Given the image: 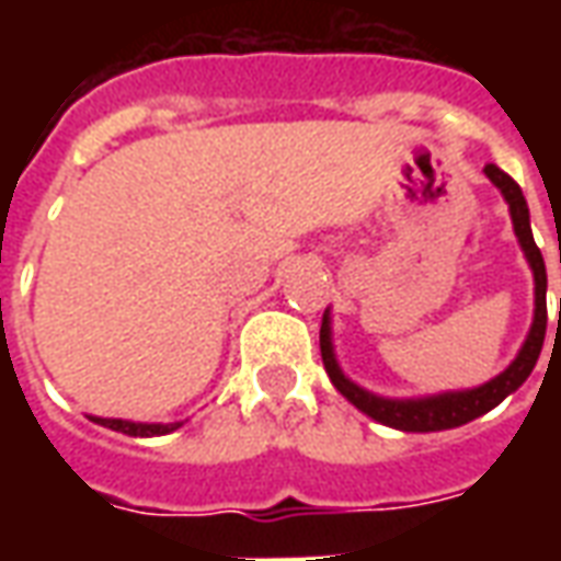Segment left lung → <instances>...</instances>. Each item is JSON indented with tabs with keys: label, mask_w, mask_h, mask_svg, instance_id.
I'll list each match as a JSON object with an SVG mask.
<instances>
[{
	"label": "left lung",
	"mask_w": 561,
	"mask_h": 561,
	"mask_svg": "<svg viewBox=\"0 0 561 561\" xmlns=\"http://www.w3.org/2000/svg\"><path fill=\"white\" fill-rule=\"evenodd\" d=\"M483 173L505 195L507 207H511V221H514V233H517L519 245L526 252V261H529L531 276H535V321H531L529 336H526L523 348L514 357V364L507 366L505 373L490 378L481 388L450 390V393L421 397V400H385V397H376L369 390L357 388L352 378H345V373L336 364L333 342H330V318L324 316V324H321V360H324V369H328L333 388L340 390L352 405H357L360 412L369 414L373 421L402 430V433H438V430H454V426H462V423L481 417L531 376V369L538 364V354H541L543 333H547V270H543L541 249L535 245V237H531L529 207H526V197L519 192V185L505 171H499L495 164H486Z\"/></svg>",
	"instance_id": "obj_1"
}]
</instances>
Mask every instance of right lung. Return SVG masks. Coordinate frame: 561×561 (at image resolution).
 Listing matches in <instances>:
<instances>
[{
    "label": "right lung",
    "mask_w": 561,
    "mask_h": 561,
    "mask_svg": "<svg viewBox=\"0 0 561 561\" xmlns=\"http://www.w3.org/2000/svg\"><path fill=\"white\" fill-rule=\"evenodd\" d=\"M95 423H102L107 430H116V433H126V435H168L173 430H180L183 423H135V421H119V417H92Z\"/></svg>",
    "instance_id": "add662e5"
}]
</instances>
